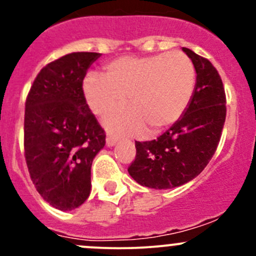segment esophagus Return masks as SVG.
I'll return each instance as SVG.
<instances>
[{
	"label": "esophagus",
	"instance_id": "obj_1",
	"mask_svg": "<svg viewBox=\"0 0 256 256\" xmlns=\"http://www.w3.org/2000/svg\"><path fill=\"white\" fill-rule=\"evenodd\" d=\"M116 142H118V138H114V136H108L106 138V146L108 147L115 146Z\"/></svg>",
	"mask_w": 256,
	"mask_h": 256
}]
</instances>
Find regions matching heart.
Masks as SVG:
<instances>
[{
    "mask_svg": "<svg viewBox=\"0 0 256 256\" xmlns=\"http://www.w3.org/2000/svg\"><path fill=\"white\" fill-rule=\"evenodd\" d=\"M196 86L192 60L178 50L148 56H121L106 64L104 76L89 74L82 90L90 110L105 116L118 134H154L174 124L187 109Z\"/></svg>",
    "mask_w": 256,
    "mask_h": 256,
    "instance_id": "heart-1",
    "label": "heart"
}]
</instances>
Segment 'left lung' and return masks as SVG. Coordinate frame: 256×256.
<instances>
[{
	"mask_svg": "<svg viewBox=\"0 0 256 256\" xmlns=\"http://www.w3.org/2000/svg\"><path fill=\"white\" fill-rule=\"evenodd\" d=\"M182 50L197 73L192 99L160 138L136 141L135 161L128 170L138 184L154 190L180 187L197 177L213 157L226 122V92L216 69L190 49Z\"/></svg>",
	"mask_w": 256,
	"mask_h": 256,
	"instance_id": "1",
	"label": "left lung"
}]
</instances>
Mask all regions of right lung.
Segmentation results:
<instances>
[{
  "label": "right lung",
  "mask_w": 256,
  "mask_h": 256,
  "mask_svg": "<svg viewBox=\"0 0 256 256\" xmlns=\"http://www.w3.org/2000/svg\"><path fill=\"white\" fill-rule=\"evenodd\" d=\"M100 53L76 52L47 64L33 82L24 112V156L30 180L52 207L72 210L88 200L92 164L105 132L82 92Z\"/></svg>",
  "instance_id": "1"
}]
</instances>
